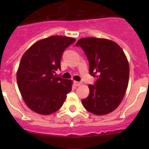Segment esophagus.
<instances>
[{"instance_id": "obj_1", "label": "esophagus", "mask_w": 149, "mask_h": 149, "mask_svg": "<svg viewBox=\"0 0 149 149\" xmlns=\"http://www.w3.org/2000/svg\"><path fill=\"white\" fill-rule=\"evenodd\" d=\"M74 85L76 86H79L81 85V83L79 81H74Z\"/></svg>"}]
</instances>
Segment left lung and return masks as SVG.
<instances>
[{"label": "left lung", "mask_w": 149, "mask_h": 149, "mask_svg": "<svg viewBox=\"0 0 149 149\" xmlns=\"http://www.w3.org/2000/svg\"><path fill=\"white\" fill-rule=\"evenodd\" d=\"M89 62L90 74L97 78L88 85L89 95L81 100L84 108L97 115L115 110L121 103L129 81L128 61L115 42L104 38L85 37L77 42Z\"/></svg>", "instance_id": "obj_1"}]
</instances>
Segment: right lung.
<instances>
[{
	"instance_id": "add662e5",
	"label": "right lung",
	"mask_w": 149,
	"mask_h": 149,
	"mask_svg": "<svg viewBox=\"0 0 149 149\" xmlns=\"http://www.w3.org/2000/svg\"><path fill=\"white\" fill-rule=\"evenodd\" d=\"M75 41L73 37L51 36L36 42L24 53L16 80L25 104L36 113L49 115L58 111L71 91L73 81L55 74L61 69L63 51Z\"/></svg>"
}]
</instances>
